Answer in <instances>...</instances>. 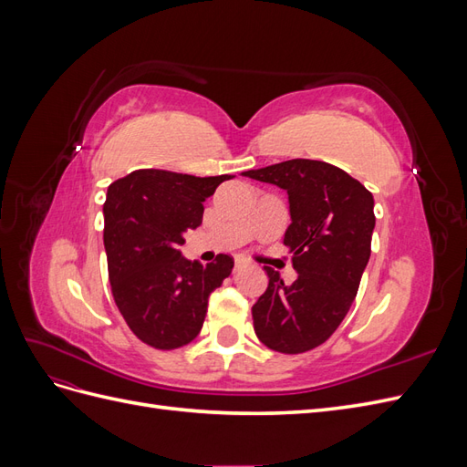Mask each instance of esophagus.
<instances>
[{"instance_id":"esophagus-1","label":"esophagus","mask_w":467,"mask_h":467,"mask_svg":"<svg viewBox=\"0 0 467 467\" xmlns=\"http://www.w3.org/2000/svg\"><path fill=\"white\" fill-rule=\"evenodd\" d=\"M247 266V263L244 261V259H235V265H234V273H239L242 271V268H245Z\"/></svg>"}]
</instances>
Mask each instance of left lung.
I'll return each mask as SVG.
<instances>
[{
    "label": "left lung",
    "mask_w": 467,
    "mask_h": 467,
    "mask_svg": "<svg viewBox=\"0 0 467 467\" xmlns=\"http://www.w3.org/2000/svg\"><path fill=\"white\" fill-rule=\"evenodd\" d=\"M242 175L288 194L292 222L285 245L298 278L285 285L265 266L268 286L251 312L265 347L300 355L327 341L357 298L370 259L374 196L343 169L316 160H288Z\"/></svg>",
    "instance_id": "1"
}]
</instances>
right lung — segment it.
I'll list each match as a JSON object with an SVG mask.
<instances>
[{
  "label": "right lung",
  "instance_id": "1",
  "mask_svg": "<svg viewBox=\"0 0 467 467\" xmlns=\"http://www.w3.org/2000/svg\"><path fill=\"white\" fill-rule=\"evenodd\" d=\"M232 177L136 169L107 191L103 242L112 298L132 333L153 348L189 345L202 329L210 294L232 273L234 259L223 253L208 265L181 253L185 232L202 223V202Z\"/></svg>",
  "mask_w": 467,
  "mask_h": 467
}]
</instances>
